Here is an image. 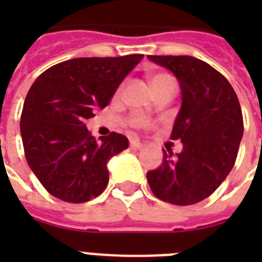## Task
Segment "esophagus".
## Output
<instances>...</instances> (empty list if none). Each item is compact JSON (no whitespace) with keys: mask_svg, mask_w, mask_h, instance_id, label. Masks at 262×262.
<instances>
[{"mask_svg":"<svg viewBox=\"0 0 262 262\" xmlns=\"http://www.w3.org/2000/svg\"><path fill=\"white\" fill-rule=\"evenodd\" d=\"M130 147L135 148V149H143L144 144L141 141H139V140H132Z\"/></svg>","mask_w":262,"mask_h":262,"instance_id":"obj_1","label":"esophagus"}]
</instances>
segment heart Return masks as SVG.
I'll list each match as a JSON object with an SVG mask.
<instances>
[{
    "label": "heart",
    "mask_w": 262,
    "mask_h": 262,
    "mask_svg": "<svg viewBox=\"0 0 262 262\" xmlns=\"http://www.w3.org/2000/svg\"><path fill=\"white\" fill-rule=\"evenodd\" d=\"M171 80L172 79L167 75V73H155V75L151 76L149 81H151V87L155 88V87H158V85H160V84L166 83V81H171ZM119 90H121V88H118L117 94L119 92Z\"/></svg>",
    "instance_id": "b5f03b06"
}]
</instances>
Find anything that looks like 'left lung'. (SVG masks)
<instances>
[{
	"mask_svg": "<svg viewBox=\"0 0 262 262\" xmlns=\"http://www.w3.org/2000/svg\"><path fill=\"white\" fill-rule=\"evenodd\" d=\"M178 79L182 92L171 140L177 156L163 149V163L147 172L152 193L174 205H191L220 186L235 164L244 136V117L235 91L220 72L190 55H148Z\"/></svg>",
	"mask_w": 262,
	"mask_h": 262,
	"instance_id": "obj_1",
	"label": "left lung"
}]
</instances>
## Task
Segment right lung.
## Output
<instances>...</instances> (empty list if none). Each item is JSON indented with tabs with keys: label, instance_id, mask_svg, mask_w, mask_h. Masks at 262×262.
<instances>
[{
	"label": "right lung",
	"instance_id": "obj_1",
	"mask_svg": "<svg viewBox=\"0 0 262 262\" xmlns=\"http://www.w3.org/2000/svg\"><path fill=\"white\" fill-rule=\"evenodd\" d=\"M143 57L69 59L49 68L31 85L20 119L23 147L28 166L51 195L80 204L106 189L107 162L129 141L115 132L96 141L85 121L108 104Z\"/></svg>",
	"mask_w": 262,
	"mask_h": 262
}]
</instances>
